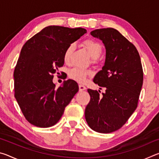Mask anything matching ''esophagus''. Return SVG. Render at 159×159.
Returning <instances> with one entry per match:
<instances>
[{"instance_id":"34e87169","label":"esophagus","mask_w":159,"mask_h":159,"mask_svg":"<svg viewBox=\"0 0 159 159\" xmlns=\"http://www.w3.org/2000/svg\"><path fill=\"white\" fill-rule=\"evenodd\" d=\"M79 91H83V90H86V88H85V86H84L83 85H79Z\"/></svg>"}]
</instances>
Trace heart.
I'll return each mask as SVG.
<instances>
[{
	"instance_id": "heart-1",
	"label": "heart",
	"mask_w": 159,
	"mask_h": 159,
	"mask_svg": "<svg viewBox=\"0 0 159 159\" xmlns=\"http://www.w3.org/2000/svg\"><path fill=\"white\" fill-rule=\"evenodd\" d=\"M83 45L89 52L94 61H96L97 59L101 55L102 52V46L98 41L93 39H87L83 43ZM74 49V43H71L67 46L64 53V62L66 64L70 62L71 55ZM91 75H92V72L89 71V70L77 68V67H75V68L70 70L69 73V76L72 80L79 83L84 82L86 79H87V77L91 76Z\"/></svg>"
}]
</instances>
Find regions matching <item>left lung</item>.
<instances>
[{"label":"left lung","mask_w":159,"mask_h":159,"mask_svg":"<svg viewBox=\"0 0 159 159\" xmlns=\"http://www.w3.org/2000/svg\"><path fill=\"white\" fill-rule=\"evenodd\" d=\"M90 34L102 41L106 48L105 63L93 79L106 90L99 96L100 90H88L90 100L85 117L93 130L110 133L121 128L135 111L143 69L137 48L116 29H96Z\"/></svg>","instance_id":"8db88e82"}]
</instances>
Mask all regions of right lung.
<instances>
[{
  "instance_id": "1",
  "label": "right lung",
  "mask_w": 159,
  "mask_h": 159,
  "mask_svg": "<svg viewBox=\"0 0 159 159\" xmlns=\"http://www.w3.org/2000/svg\"><path fill=\"white\" fill-rule=\"evenodd\" d=\"M86 32L83 28L49 26L23 45L14 71L15 98L31 124L55 125L79 91L77 83L70 79L56 88L53 74L64 65L67 46Z\"/></svg>"
}]
</instances>
